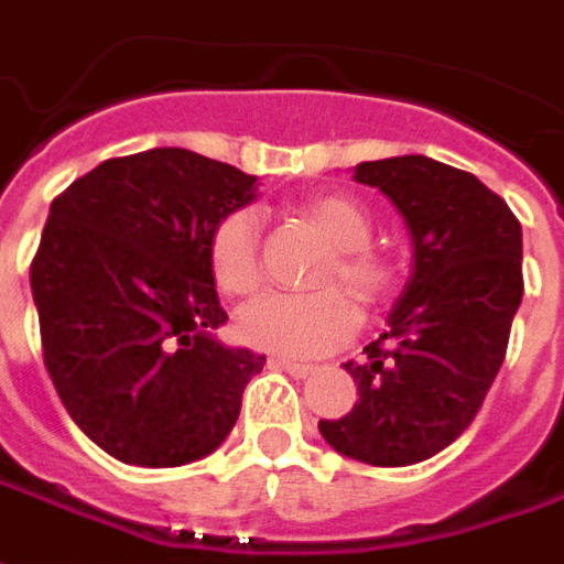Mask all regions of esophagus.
Wrapping results in <instances>:
<instances>
[{"mask_svg": "<svg viewBox=\"0 0 564 564\" xmlns=\"http://www.w3.org/2000/svg\"><path fill=\"white\" fill-rule=\"evenodd\" d=\"M270 367H275V370H285V373L294 379H306L315 370V367L301 365V361H289V358H273V361H270Z\"/></svg>", "mask_w": 564, "mask_h": 564, "instance_id": "1", "label": "esophagus"}]
</instances>
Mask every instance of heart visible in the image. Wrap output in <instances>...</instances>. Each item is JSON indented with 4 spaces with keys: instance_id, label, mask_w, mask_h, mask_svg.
Segmentation results:
<instances>
[{
    "instance_id": "obj_1",
    "label": "heart",
    "mask_w": 564,
    "mask_h": 564,
    "mask_svg": "<svg viewBox=\"0 0 564 564\" xmlns=\"http://www.w3.org/2000/svg\"><path fill=\"white\" fill-rule=\"evenodd\" d=\"M303 212L325 230L334 246L322 282H339L358 301H379L391 285V267L367 242L373 237V218L349 194L313 197ZM209 270L218 291L230 297H249L261 285V227L251 209L227 212L209 237ZM358 327L355 303L337 289L315 294H263L237 318L242 343L282 358H318L337 349Z\"/></svg>"
}]
</instances>
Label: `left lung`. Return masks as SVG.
Returning a JSON list of instances; mask_svg holds the SVG:
<instances>
[{
	"mask_svg": "<svg viewBox=\"0 0 564 564\" xmlns=\"http://www.w3.org/2000/svg\"><path fill=\"white\" fill-rule=\"evenodd\" d=\"M413 242L410 279L365 361L343 365L358 403L318 431L339 455L377 467L425 462L477 416L522 303V227L477 175L403 154L358 163Z\"/></svg>",
	"mask_w": 564,
	"mask_h": 564,
	"instance_id": "1",
	"label": "left lung"
}]
</instances>
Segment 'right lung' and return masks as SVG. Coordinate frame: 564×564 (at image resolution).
<instances>
[{
    "instance_id": "1",
    "label": "right lung",
    "mask_w": 564,
    "mask_h": 564,
    "mask_svg": "<svg viewBox=\"0 0 564 564\" xmlns=\"http://www.w3.org/2000/svg\"><path fill=\"white\" fill-rule=\"evenodd\" d=\"M258 178L187 148L111 158L47 215L30 285L72 422L123 465L178 467L234 431L263 355L215 337L209 237Z\"/></svg>"
}]
</instances>
